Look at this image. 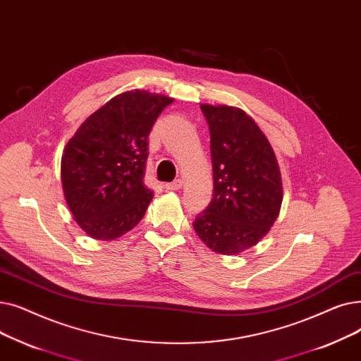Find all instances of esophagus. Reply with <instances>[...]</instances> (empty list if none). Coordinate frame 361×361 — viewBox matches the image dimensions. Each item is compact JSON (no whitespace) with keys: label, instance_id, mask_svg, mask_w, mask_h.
<instances>
[{"label":"esophagus","instance_id":"esophagus-1","mask_svg":"<svg viewBox=\"0 0 361 361\" xmlns=\"http://www.w3.org/2000/svg\"><path fill=\"white\" fill-rule=\"evenodd\" d=\"M164 188H166L167 191H176V190H180V188H182V180H180V179H175L173 182L166 183V185H164Z\"/></svg>","mask_w":361,"mask_h":361}]
</instances>
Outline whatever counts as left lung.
<instances>
[{
    "mask_svg": "<svg viewBox=\"0 0 361 361\" xmlns=\"http://www.w3.org/2000/svg\"><path fill=\"white\" fill-rule=\"evenodd\" d=\"M210 129L213 200L192 226L213 251L233 255L269 232L283 198L281 170L260 128L245 111L202 104Z\"/></svg>",
    "mask_w": 361,
    "mask_h": 361,
    "instance_id": "8db88e82",
    "label": "left lung"
}]
</instances>
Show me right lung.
Returning a JSON list of instances; mask_svg holds the SVG:
<instances>
[{
	"label": "right lung",
	"mask_w": 361,
	"mask_h": 361,
	"mask_svg": "<svg viewBox=\"0 0 361 361\" xmlns=\"http://www.w3.org/2000/svg\"><path fill=\"white\" fill-rule=\"evenodd\" d=\"M173 99L128 91L91 114L61 157V182L78 225L95 239H116L144 217L152 191L144 185L148 135Z\"/></svg>",
	"instance_id": "add662e5"
}]
</instances>
